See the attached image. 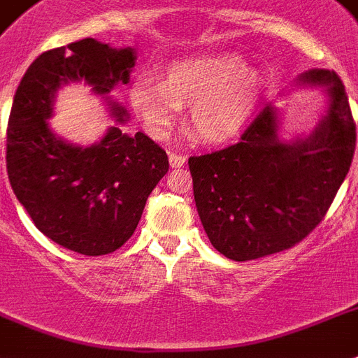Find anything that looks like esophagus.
Instances as JSON below:
<instances>
[{
	"instance_id": "34e87169",
	"label": "esophagus",
	"mask_w": 358,
	"mask_h": 358,
	"mask_svg": "<svg viewBox=\"0 0 358 358\" xmlns=\"http://www.w3.org/2000/svg\"><path fill=\"white\" fill-rule=\"evenodd\" d=\"M168 159H170V166L172 168H181L185 166L186 157L182 153H177V152H170L168 153Z\"/></svg>"
}]
</instances>
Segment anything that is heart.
Masks as SVG:
<instances>
[{
    "label": "heart",
    "mask_w": 358,
    "mask_h": 358,
    "mask_svg": "<svg viewBox=\"0 0 358 358\" xmlns=\"http://www.w3.org/2000/svg\"><path fill=\"white\" fill-rule=\"evenodd\" d=\"M262 78L239 56L205 52L168 64L162 82L138 80L129 87L133 111L153 137H164L181 108L199 141L221 144L238 137L262 94Z\"/></svg>",
    "instance_id": "obj_1"
}]
</instances>
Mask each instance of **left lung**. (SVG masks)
Returning a JSON list of instances; mask_svg holds the SVG:
<instances>
[{
    "label": "left lung",
    "mask_w": 358,
    "mask_h": 358,
    "mask_svg": "<svg viewBox=\"0 0 358 358\" xmlns=\"http://www.w3.org/2000/svg\"><path fill=\"white\" fill-rule=\"evenodd\" d=\"M300 80L329 85V111L309 137L282 143L276 109L265 106L239 143L188 159L203 229L229 259L264 258L300 243L350 172L357 124L341 76L313 69Z\"/></svg>",
    "instance_id": "8db88e82"
}]
</instances>
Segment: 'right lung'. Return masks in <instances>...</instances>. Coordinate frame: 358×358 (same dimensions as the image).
Returning a JSON list of instances; mask_svg holds the SVG:
<instances>
[{
    "label": "right lung",
    "mask_w": 358,
    "mask_h": 358,
    "mask_svg": "<svg viewBox=\"0 0 358 358\" xmlns=\"http://www.w3.org/2000/svg\"><path fill=\"white\" fill-rule=\"evenodd\" d=\"M135 52L93 38L41 52L14 94L7 128V173L17 201L40 232L69 250L104 256L137 229L148 196L166 176L168 155L144 133L111 128L99 144L73 146L47 119L56 90L84 80L106 94L128 84ZM117 120L126 111L113 104Z\"/></svg>",
    "instance_id": "right-lung-1"
}]
</instances>
